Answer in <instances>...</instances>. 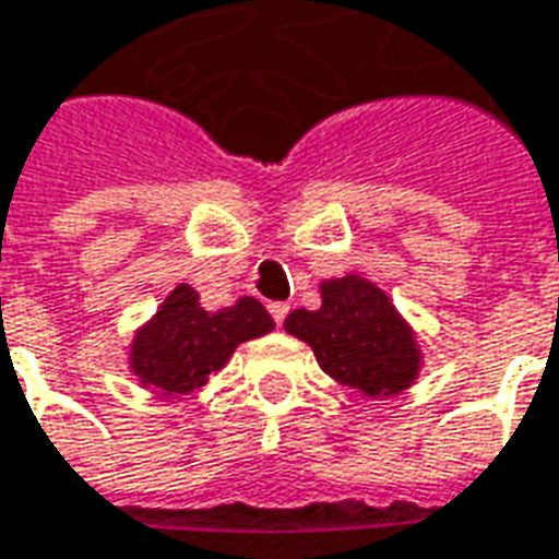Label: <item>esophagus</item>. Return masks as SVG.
Returning a JSON list of instances; mask_svg holds the SVG:
<instances>
[{
	"instance_id": "obj_1",
	"label": "esophagus",
	"mask_w": 559,
	"mask_h": 559,
	"mask_svg": "<svg viewBox=\"0 0 559 559\" xmlns=\"http://www.w3.org/2000/svg\"><path fill=\"white\" fill-rule=\"evenodd\" d=\"M287 311H290V306L287 302H269V314L275 318V323H284V318H287Z\"/></svg>"
}]
</instances>
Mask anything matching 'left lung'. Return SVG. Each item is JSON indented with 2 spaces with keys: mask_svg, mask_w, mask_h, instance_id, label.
Returning a JSON list of instances; mask_svg holds the SVG:
<instances>
[{
  "mask_svg": "<svg viewBox=\"0 0 559 559\" xmlns=\"http://www.w3.org/2000/svg\"><path fill=\"white\" fill-rule=\"evenodd\" d=\"M284 330L306 342L318 366L366 400L396 396L417 381L424 347L388 293L357 272L320 281V308H296Z\"/></svg>",
  "mask_w": 559,
  "mask_h": 559,
  "instance_id": "left-lung-1",
  "label": "left lung"
}]
</instances>
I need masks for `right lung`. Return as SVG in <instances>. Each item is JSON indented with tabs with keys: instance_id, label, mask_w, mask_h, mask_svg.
I'll list each match as a JSON object with an SVG mask.
<instances>
[{
	"instance_id": "right-lung-1",
	"label": "right lung",
	"mask_w": 559,
	"mask_h": 559,
	"mask_svg": "<svg viewBox=\"0 0 559 559\" xmlns=\"http://www.w3.org/2000/svg\"><path fill=\"white\" fill-rule=\"evenodd\" d=\"M275 330V320L253 296L209 311L190 284H178L135 330L130 372L154 396L178 400L205 388L224 369L236 347Z\"/></svg>"
}]
</instances>
